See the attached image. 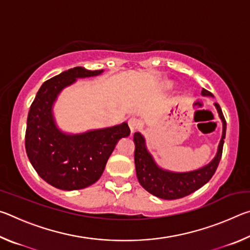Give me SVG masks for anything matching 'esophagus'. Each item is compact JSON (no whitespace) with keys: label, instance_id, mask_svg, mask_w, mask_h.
I'll list each match as a JSON object with an SVG mask.
<instances>
[{"label":"esophagus","instance_id":"1","mask_svg":"<svg viewBox=\"0 0 250 250\" xmlns=\"http://www.w3.org/2000/svg\"><path fill=\"white\" fill-rule=\"evenodd\" d=\"M128 124H129V126H130L131 132H133V131H135V130L139 129V128H140V126H141L140 121H139V120L137 119V118H134V117L130 118L129 121H128Z\"/></svg>","mask_w":250,"mask_h":250}]
</instances>
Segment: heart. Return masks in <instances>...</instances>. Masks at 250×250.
I'll list each match as a JSON object with an SVG mask.
<instances>
[{
    "label": "heart",
    "mask_w": 250,
    "mask_h": 250,
    "mask_svg": "<svg viewBox=\"0 0 250 250\" xmlns=\"http://www.w3.org/2000/svg\"><path fill=\"white\" fill-rule=\"evenodd\" d=\"M167 87H171V83H168V84H167Z\"/></svg>",
    "instance_id": "1"
}]
</instances>
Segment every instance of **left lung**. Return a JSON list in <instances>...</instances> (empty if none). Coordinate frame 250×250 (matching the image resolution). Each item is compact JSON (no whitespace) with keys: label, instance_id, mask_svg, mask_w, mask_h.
<instances>
[{"label":"left lung","instance_id":"obj_1","mask_svg":"<svg viewBox=\"0 0 250 250\" xmlns=\"http://www.w3.org/2000/svg\"><path fill=\"white\" fill-rule=\"evenodd\" d=\"M202 95L213 96L206 89L202 90ZM215 107L223 122V134L217 153L210 163L195 171L176 173L159 167L146 149L143 135L140 132L134 133L135 171H137L139 183L142 185L143 188L152 195L163 198V200H177L197 191L211 179L222 159L224 139L226 135V120L224 118L223 111L218 104H215Z\"/></svg>","mask_w":250,"mask_h":250}]
</instances>
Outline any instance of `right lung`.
<instances>
[{
  "label": "right lung",
  "instance_id": "obj_1",
  "mask_svg": "<svg viewBox=\"0 0 250 250\" xmlns=\"http://www.w3.org/2000/svg\"><path fill=\"white\" fill-rule=\"evenodd\" d=\"M103 71L83 67L62 71L42 84L29 108L25 149L37 174L54 188L74 191L94 184L117 142L130 134L126 122L82 134H66L55 125L52 109L59 92L77 78L94 77Z\"/></svg>",
  "mask_w": 250,
  "mask_h": 250
}]
</instances>
